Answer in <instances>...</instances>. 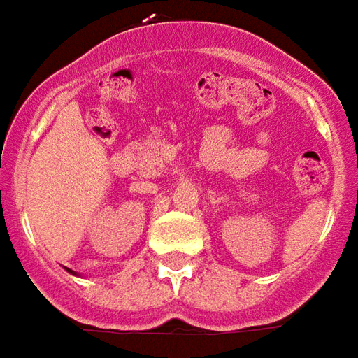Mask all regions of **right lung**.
<instances>
[{
  "mask_svg": "<svg viewBox=\"0 0 358 358\" xmlns=\"http://www.w3.org/2000/svg\"><path fill=\"white\" fill-rule=\"evenodd\" d=\"M66 270H69V268H66ZM69 272H71V274H74V272H73V270H69Z\"/></svg>",
  "mask_w": 358,
  "mask_h": 358,
  "instance_id": "right-lung-1",
  "label": "right lung"
}]
</instances>
